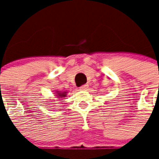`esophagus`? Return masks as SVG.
<instances>
[{
    "mask_svg": "<svg viewBox=\"0 0 159 159\" xmlns=\"http://www.w3.org/2000/svg\"><path fill=\"white\" fill-rule=\"evenodd\" d=\"M88 88V85L86 84V85H83L82 87H80V90H82V91H85V90H87Z\"/></svg>",
    "mask_w": 159,
    "mask_h": 159,
    "instance_id": "obj_1",
    "label": "esophagus"
}]
</instances>
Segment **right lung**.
<instances>
[{
  "label": "right lung",
  "mask_w": 159,
  "mask_h": 159,
  "mask_svg": "<svg viewBox=\"0 0 159 159\" xmlns=\"http://www.w3.org/2000/svg\"><path fill=\"white\" fill-rule=\"evenodd\" d=\"M54 96H56L57 98H58V99H62L63 97H66V96H67V92H59V91H57V92H56V94H55Z\"/></svg>",
  "instance_id": "1"
}]
</instances>
